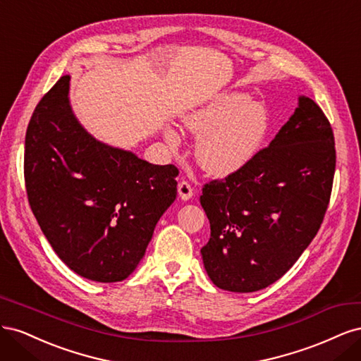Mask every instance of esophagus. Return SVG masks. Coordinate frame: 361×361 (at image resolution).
Here are the masks:
<instances>
[{
    "mask_svg": "<svg viewBox=\"0 0 361 361\" xmlns=\"http://www.w3.org/2000/svg\"><path fill=\"white\" fill-rule=\"evenodd\" d=\"M178 192H179V197H180L182 200H190V199L192 197V195H194L192 187H191V185H190L188 182H185V180L179 182V185H178Z\"/></svg>",
    "mask_w": 361,
    "mask_h": 361,
    "instance_id": "34e87169",
    "label": "esophagus"
}]
</instances>
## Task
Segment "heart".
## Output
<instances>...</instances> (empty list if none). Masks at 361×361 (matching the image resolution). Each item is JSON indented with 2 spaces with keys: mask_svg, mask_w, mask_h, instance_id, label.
Segmentation results:
<instances>
[{
  "mask_svg": "<svg viewBox=\"0 0 361 361\" xmlns=\"http://www.w3.org/2000/svg\"><path fill=\"white\" fill-rule=\"evenodd\" d=\"M183 125L199 137L195 159L211 176L226 178L243 170L265 143L271 117L259 101L241 92L218 94L212 101L183 117ZM171 147L179 145L176 130L166 129Z\"/></svg>",
  "mask_w": 361,
  "mask_h": 361,
  "instance_id": "1",
  "label": "heart"
}]
</instances>
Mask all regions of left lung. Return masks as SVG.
Here are the masks:
<instances>
[{"mask_svg": "<svg viewBox=\"0 0 361 361\" xmlns=\"http://www.w3.org/2000/svg\"><path fill=\"white\" fill-rule=\"evenodd\" d=\"M334 169L329 118L310 97L300 96L268 147L202 190L211 238L200 253L214 285L256 292L286 274L319 231Z\"/></svg>", "mask_w": 361, "mask_h": 361, "instance_id": "left-lung-1", "label": "left lung"}]
</instances>
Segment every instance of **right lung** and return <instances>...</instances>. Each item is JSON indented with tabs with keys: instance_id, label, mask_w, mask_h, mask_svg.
Instances as JSON below:
<instances>
[{
	"instance_id": "1",
	"label": "right lung",
	"mask_w": 361,
	"mask_h": 361,
	"mask_svg": "<svg viewBox=\"0 0 361 361\" xmlns=\"http://www.w3.org/2000/svg\"><path fill=\"white\" fill-rule=\"evenodd\" d=\"M69 81V75L61 76L30 118L28 202L48 243L73 272L93 281H122L176 199L179 170L93 138L72 111Z\"/></svg>"
}]
</instances>
